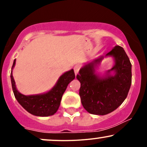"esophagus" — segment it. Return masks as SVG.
<instances>
[{
	"label": "esophagus",
	"mask_w": 147,
	"mask_h": 147,
	"mask_svg": "<svg viewBox=\"0 0 147 147\" xmlns=\"http://www.w3.org/2000/svg\"><path fill=\"white\" fill-rule=\"evenodd\" d=\"M79 69H80V65H79V64L75 65V67H74V71H75V75H77V74H78V72L79 71Z\"/></svg>",
	"instance_id": "esophagus-1"
}]
</instances>
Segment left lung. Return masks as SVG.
<instances>
[{"mask_svg": "<svg viewBox=\"0 0 147 147\" xmlns=\"http://www.w3.org/2000/svg\"><path fill=\"white\" fill-rule=\"evenodd\" d=\"M106 56L114 57L115 64L108 72L115 70V75L107 74L100 78L95 73V64L104 57L84 65L77 75L81 83V102L91 114L104 115L117 109L125 100L131 85V63L124 49L116 45Z\"/></svg>", "mask_w": 147, "mask_h": 147, "instance_id": "obj_1", "label": "left lung"}]
</instances>
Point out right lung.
I'll return each instance as SVG.
<instances>
[{"label":"right lung","instance_id":"right-lung-1","mask_svg":"<svg viewBox=\"0 0 147 147\" xmlns=\"http://www.w3.org/2000/svg\"><path fill=\"white\" fill-rule=\"evenodd\" d=\"M15 63L16 59L14 61L11 69L14 68ZM10 77L15 98L18 103L30 113L36 116L45 117L52 115L58 110L63 94L69 83L75 79V75L74 70L72 69L61 76L55 86L47 93L30 96L22 95L16 90L12 72H11Z\"/></svg>","mask_w":147,"mask_h":147}]
</instances>
